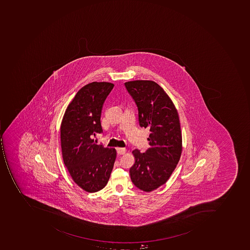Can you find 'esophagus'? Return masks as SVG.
Instances as JSON below:
<instances>
[{"instance_id":"esophagus-1","label":"esophagus","mask_w":250,"mask_h":250,"mask_svg":"<svg viewBox=\"0 0 250 250\" xmlns=\"http://www.w3.org/2000/svg\"><path fill=\"white\" fill-rule=\"evenodd\" d=\"M116 151H117L118 155H123L125 153V148H120V147H117L116 148Z\"/></svg>"}]
</instances>
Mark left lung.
<instances>
[{
	"mask_svg": "<svg viewBox=\"0 0 250 250\" xmlns=\"http://www.w3.org/2000/svg\"><path fill=\"white\" fill-rule=\"evenodd\" d=\"M138 110L139 124L149 128L150 147L144 153L133 151L131 180L139 189L149 192L165 184L176 168L182 153L178 113L163 88L150 80L125 83Z\"/></svg>",
	"mask_w": 250,
	"mask_h": 250,
	"instance_id": "1",
	"label": "left lung"
}]
</instances>
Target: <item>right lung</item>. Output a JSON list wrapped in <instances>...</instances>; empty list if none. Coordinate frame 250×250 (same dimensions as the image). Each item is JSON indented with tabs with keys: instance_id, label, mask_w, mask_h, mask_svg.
Wrapping results in <instances>:
<instances>
[{
	"instance_id": "add662e5",
	"label": "right lung",
	"mask_w": 250,
	"mask_h": 250,
	"mask_svg": "<svg viewBox=\"0 0 250 250\" xmlns=\"http://www.w3.org/2000/svg\"><path fill=\"white\" fill-rule=\"evenodd\" d=\"M113 83L93 82L80 88L64 113L61 125V146L64 165L72 179L88 192L104 188L116 160L114 148L92 139L103 133L102 106Z\"/></svg>"
}]
</instances>
